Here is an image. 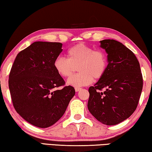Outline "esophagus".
Returning <instances> with one entry per match:
<instances>
[{
    "instance_id": "34e87169",
    "label": "esophagus",
    "mask_w": 152,
    "mask_h": 152,
    "mask_svg": "<svg viewBox=\"0 0 152 152\" xmlns=\"http://www.w3.org/2000/svg\"><path fill=\"white\" fill-rule=\"evenodd\" d=\"M81 89V88H80V87H76L75 88V91H76V92H78V91H80Z\"/></svg>"
}]
</instances>
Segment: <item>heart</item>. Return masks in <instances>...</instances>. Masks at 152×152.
I'll use <instances>...</instances> for the list:
<instances>
[{
    "mask_svg": "<svg viewBox=\"0 0 152 152\" xmlns=\"http://www.w3.org/2000/svg\"><path fill=\"white\" fill-rule=\"evenodd\" d=\"M67 59L58 56L54 61V67L58 75L69 78L78 67L79 73L67 80L72 87H78L89 85L94 80L101 79L107 69L108 61L105 53L100 50L80 43L69 48Z\"/></svg>",
    "mask_w": 152,
    "mask_h": 152,
    "instance_id": "obj_1",
    "label": "heart"
}]
</instances>
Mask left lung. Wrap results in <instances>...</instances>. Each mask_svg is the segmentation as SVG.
I'll use <instances>...</instances> for the list:
<instances>
[{
	"instance_id": "left-lung-1",
	"label": "left lung",
	"mask_w": 152,
	"mask_h": 152,
	"mask_svg": "<svg viewBox=\"0 0 152 152\" xmlns=\"http://www.w3.org/2000/svg\"><path fill=\"white\" fill-rule=\"evenodd\" d=\"M99 42L108 54V63L104 76L89 87L87 107L101 123L116 125L130 117L137 108L142 76L139 61L130 49L114 39Z\"/></svg>"
}]
</instances>
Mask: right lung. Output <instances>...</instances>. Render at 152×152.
Returning <instances> with one entry per match:
<instances>
[{
    "instance_id": "add662e5",
    "label": "right lung",
    "mask_w": 152,
    "mask_h": 152,
    "mask_svg": "<svg viewBox=\"0 0 152 152\" xmlns=\"http://www.w3.org/2000/svg\"><path fill=\"white\" fill-rule=\"evenodd\" d=\"M59 42H35L20 52L9 76L13 105L29 124L45 128L61 119L75 95L56 73L54 61L63 49Z\"/></svg>"
}]
</instances>
